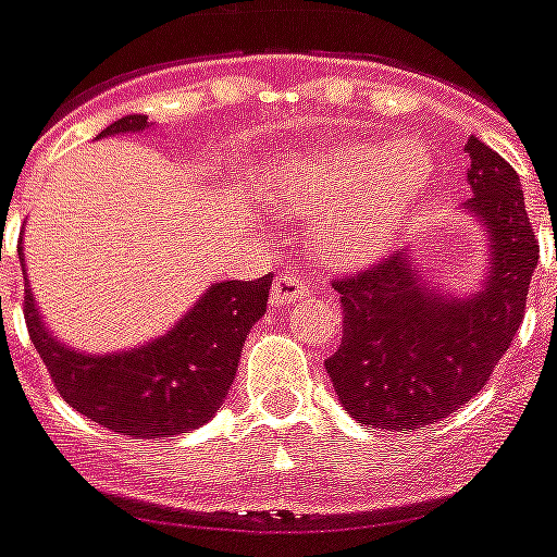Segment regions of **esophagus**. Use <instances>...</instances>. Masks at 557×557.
Instances as JSON below:
<instances>
[{
	"label": "esophagus",
	"mask_w": 557,
	"mask_h": 557,
	"mask_svg": "<svg viewBox=\"0 0 557 557\" xmlns=\"http://www.w3.org/2000/svg\"><path fill=\"white\" fill-rule=\"evenodd\" d=\"M307 296V284L293 273H278L273 282V289H270V305L273 307H287L296 305L298 298Z\"/></svg>",
	"instance_id": "obj_1"
}]
</instances>
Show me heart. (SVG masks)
Returning a JSON list of instances; mask_svg holds the SVG:
<instances>
[{"label": "heart", "mask_w": 557, "mask_h": 557, "mask_svg": "<svg viewBox=\"0 0 557 557\" xmlns=\"http://www.w3.org/2000/svg\"><path fill=\"white\" fill-rule=\"evenodd\" d=\"M424 141H350L298 156L268 182V201L284 213L315 215L312 245L333 268L375 259L412 219L433 187Z\"/></svg>", "instance_id": "b5f03b06"}]
</instances>
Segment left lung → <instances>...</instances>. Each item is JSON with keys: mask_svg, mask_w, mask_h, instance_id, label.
I'll return each instance as SVG.
<instances>
[{"mask_svg": "<svg viewBox=\"0 0 557 557\" xmlns=\"http://www.w3.org/2000/svg\"><path fill=\"white\" fill-rule=\"evenodd\" d=\"M463 213L486 238V273L470 293H441L412 252H395L335 282L344 335L324 361L335 395L358 424L418 430L447 418L484 387L509 350L537 268V238L521 178L493 147L467 139Z\"/></svg>", "mask_w": 557, "mask_h": 557, "instance_id": "obj_1", "label": "left lung"}]
</instances>
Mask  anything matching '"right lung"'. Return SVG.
Segmentation results:
<instances>
[{
    "label": "right lung",
    "mask_w": 557,
    "mask_h": 557,
    "mask_svg": "<svg viewBox=\"0 0 557 557\" xmlns=\"http://www.w3.org/2000/svg\"><path fill=\"white\" fill-rule=\"evenodd\" d=\"M153 127L133 113L99 133L124 136ZM25 273V259H22ZM273 275L259 282H215L182 319L153 342L119 352H79L59 342L41 319L30 284L25 321L36 352L73 410L113 433L173 438L207 424L236 379L247 333L268 310Z\"/></svg>",
    "instance_id": "right-lung-1"
}]
</instances>
